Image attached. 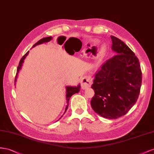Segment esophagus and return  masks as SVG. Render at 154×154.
Segmentation results:
<instances>
[{"instance_id":"1","label":"esophagus","mask_w":154,"mask_h":154,"mask_svg":"<svg viewBox=\"0 0 154 154\" xmlns=\"http://www.w3.org/2000/svg\"><path fill=\"white\" fill-rule=\"evenodd\" d=\"M92 82H93V78H92L91 76L90 75L85 76L82 78V82H81L82 88L86 89L87 88L90 87L91 85Z\"/></svg>"}]
</instances>
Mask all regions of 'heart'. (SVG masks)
Segmentation results:
<instances>
[{
  "label": "heart",
  "instance_id": "b5f03b06",
  "mask_svg": "<svg viewBox=\"0 0 154 154\" xmlns=\"http://www.w3.org/2000/svg\"><path fill=\"white\" fill-rule=\"evenodd\" d=\"M102 50H103V49H102Z\"/></svg>",
  "mask_w": 154,
  "mask_h": 154
}]
</instances>
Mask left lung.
<instances>
[{"mask_svg":"<svg viewBox=\"0 0 154 154\" xmlns=\"http://www.w3.org/2000/svg\"><path fill=\"white\" fill-rule=\"evenodd\" d=\"M111 39L116 55L96 73L91 85L95 95L90 104L99 116L113 119L125 116L137 102L142 72L139 59L130 48L116 37Z\"/></svg>","mask_w":154,"mask_h":154,"instance_id":"left-lung-1","label":"left lung"}]
</instances>
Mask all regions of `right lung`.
Listing matches in <instances>:
<instances>
[{
	"label": "right lung",
	"mask_w": 154,
	"mask_h": 154,
	"mask_svg": "<svg viewBox=\"0 0 154 154\" xmlns=\"http://www.w3.org/2000/svg\"><path fill=\"white\" fill-rule=\"evenodd\" d=\"M51 39H52V37H48L43 38L41 39V40H39L37 42H36L35 44V45L33 46V48L35 47V46H37V45H41V44L49 42V41H50L51 40ZM28 54H29V51H28L27 53H26V54L23 57V58H22V59H20V60L18 67H17V74H16L15 79V85L16 84V81H17V77H18V74H19V72H20V70L21 68H22V66H23V63H24V59H26V57H27V55H28ZM80 88H81V85H80V84L79 85L77 86H66V103H67V105H66V106L65 111H64V114L66 112L67 109H68V104H69V100L70 97H72L73 94L78 93V92L80 91ZM64 114H63V115H64ZM63 117V116L59 118V119H61V117ZM59 120H57V121H59Z\"/></svg>",
	"instance_id": "obj_1"
}]
</instances>
